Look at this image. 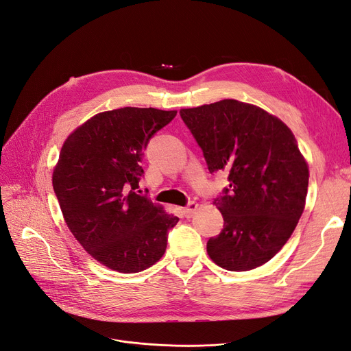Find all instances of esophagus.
<instances>
[{
	"label": "esophagus",
	"instance_id": "34e87169",
	"mask_svg": "<svg viewBox=\"0 0 351 351\" xmlns=\"http://www.w3.org/2000/svg\"><path fill=\"white\" fill-rule=\"evenodd\" d=\"M197 207H198V204H197V202H194V201H191V202H188V206L182 208V213H184V216H185L186 219H191L192 216H194V213H195Z\"/></svg>",
	"mask_w": 351,
	"mask_h": 351
}]
</instances>
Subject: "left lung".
Segmentation results:
<instances>
[{
  "label": "left lung",
  "instance_id": "left-lung-1",
  "mask_svg": "<svg viewBox=\"0 0 351 351\" xmlns=\"http://www.w3.org/2000/svg\"><path fill=\"white\" fill-rule=\"evenodd\" d=\"M179 115L210 173H228L229 186L214 198L224 224L207 242L210 258L229 271L268 263L289 241L306 201L309 171L295 135L261 108L233 99Z\"/></svg>",
  "mask_w": 351,
  "mask_h": 351
}]
</instances>
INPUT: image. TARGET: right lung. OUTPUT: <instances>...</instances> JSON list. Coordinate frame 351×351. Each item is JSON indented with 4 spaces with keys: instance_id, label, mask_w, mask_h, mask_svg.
Instances as JSON below:
<instances>
[{
    "instance_id": "obj_1",
    "label": "right lung",
    "mask_w": 351,
    "mask_h": 351,
    "mask_svg": "<svg viewBox=\"0 0 351 351\" xmlns=\"http://www.w3.org/2000/svg\"><path fill=\"white\" fill-rule=\"evenodd\" d=\"M176 110L121 108L97 114L64 143L52 185L69 229L96 261L140 273L163 256L179 221L138 191L153 135Z\"/></svg>"
}]
</instances>
